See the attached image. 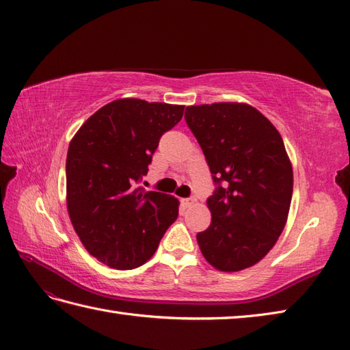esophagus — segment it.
<instances>
[{"instance_id": "obj_1", "label": "esophagus", "mask_w": 350, "mask_h": 350, "mask_svg": "<svg viewBox=\"0 0 350 350\" xmlns=\"http://www.w3.org/2000/svg\"><path fill=\"white\" fill-rule=\"evenodd\" d=\"M195 202H196L195 198H185V199H181V204H183L185 208L191 206L193 204H195Z\"/></svg>"}]
</instances>
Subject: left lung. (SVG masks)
<instances>
[{"label":"left lung","instance_id":"left-lung-1","mask_svg":"<svg viewBox=\"0 0 350 350\" xmlns=\"http://www.w3.org/2000/svg\"><path fill=\"white\" fill-rule=\"evenodd\" d=\"M184 118L215 185L206 199L211 224L196 235L200 252L226 273L252 267L274 247L289 214L293 174L283 139L243 103L189 106Z\"/></svg>","mask_w":350,"mask_h":350}]
</instances>
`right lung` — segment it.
Masks as SVG:
<instances>
[{
	"label": "right lung",
	"mask_w": 350,
	"mask_h": 350,
	"mask_svg": "<svg viewBox=\"0 0 350 350\" xmlns=\"http://www.w3.org/2000/svg\"><path fill=\"white\" fill-rule=\"evenodd\" d=\"M184 106L121 98L83 122L68 145L67 209L77 237L115 269L144 265L178 217V199L137 185Z\"/></svg>",
	"instance_id": "obj_1"
}]
</instances>
